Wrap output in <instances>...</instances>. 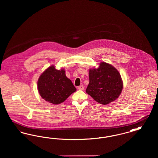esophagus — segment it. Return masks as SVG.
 Masks as SVG:
<instances>
[{"instance_id": "34e87169", "label": "esophagus", "mask_w": 158, "mask_h": 158, "mask_svg": "<svg viewBox=\"0 0 158 158\" xmlns=\"http://www.w3.org/2000/svg\"><path fill=\"white\" fill-rule=\"evenodd\" d=\"M77 89H78L79 90H83V89H84V87H83V85H81V86H79L77 87Z\"/></svg>"}]
</instances>
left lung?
<instances>
[{"label":"left lung","instance_id":"left-lung-1","mask_svg":"<svg viewBox=\"0 0 158 158\" xmlns=\"http://www.w3.org/2000/svg\"><path fill=\"white\" fill-rule=\"evenodd\" d=\"M89 77L86 92L98 103L106 105L120 96L123 83L120 73L112 65L100 63L97 69H89Z\"/></svg>","mask_w":158,"mask_h":158}]
</instances>
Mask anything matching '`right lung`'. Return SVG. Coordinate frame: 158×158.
<instances>
[{"instance_id": "right-lung-1", "label": "right lung", "mask_w": 158, "mask_h": 158, "mask_svg": "<svg viewBox=\"0 0 158 158\" xmlns=\"http://www.w3.org/2000/svg\"><path fill=\"white\" fill-rule=\"evenodd\" d=\"M37 85L42 98L55 105L64 102L76 90L73 83L66 77L64 69L57 70L53 65L40 75Z\"/></svg>"}]
</instances>
